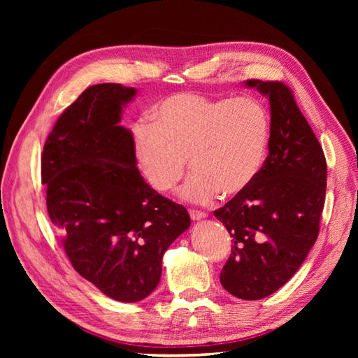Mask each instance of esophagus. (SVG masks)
<instances>
[{"label": "esophagus", "instance_id": "obj_1", "mask_svg": "<svg viewBox=\"0 0 358 358\" xmlns=\"http://www.w3.org/2000/svg\"><path fill=\"white\" fill-rule=\"evenodd\" d=\"M189 216L192 221H201L206 218V213L200 212V210H189Z\"/></svg>", "mask_w": 358, "mask_h": 358}]
</instances>
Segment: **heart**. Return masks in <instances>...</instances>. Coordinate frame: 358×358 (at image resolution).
I'll use <instances>...</instances> for the list:
<instances>
[{"instance_id":"b5f03b06","label":"heart","mask_w":358,"mask_h":358,"mask_svg":"<svg viewBox=\"0 0 358 358\" xmlns=\"http://www.w3.org/2000/svg\"><path fill=\"white\" fill-rule=\"evenodd\" d=\"M154 124L131 129L137 164L158 192L178 185L187 167L194 170L180 196L206 204L222 192L234 197L252 185L262 171L270 142L266 107L249 96H206L178 92L150 113Z\"/></svg>"}]
</instances>
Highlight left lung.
<instances>
[{"instance_id":"left-lung-1","label":"left lung","mask_w":358,"mask_h":358,"mask_svg":"<svg viewBox=\"0 0 358 358\" xmlns=\"http://www.w3.org/2000/svg\"><path fill=\"white\" fill-rule=\"evenodd\" d=\"M243 86L268 100V155L252 185L213 213L233 237L222 287L234 297L259 300L294 276L315 243L327 164L288 86L263 80Z\"/></svg>"}]
</instances>
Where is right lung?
I'll list each match as a JSON object with an SVG mask.
<instances>
[{
    "mask_svg": "<svg viewBox=\"0 0 358 358\" xmlns=\"http://www.w3.org/2000/svg\"><path fill=\"white\" fill-rule=\"evenodd\" d=\"M136 88L100 83L61 115L41 157L52 224L76 272L103 294L134 303L161 279L162 255L191 220L140 175L133 136L119 125Z\"/></svg>",
    "mask_w": 358,
    "mask_h": 358,
    "instance_id": "right-lung-1",
    "label": "right lung"
}]
</instances>
